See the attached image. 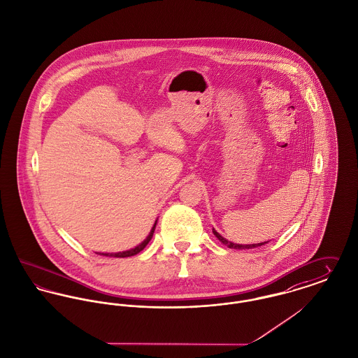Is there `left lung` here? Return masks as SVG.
Wrapping results in <instances>:
<instances>
[{"label": "left lung", "mask_w": 358, "mask_h": 358, "mask_svg": "<svg viewBox=\"0 0 358 358\" xmlns=\"http://www.w3.org/2000/svg\"><path fill=\"white\" fill-rule=\"evenodd\" d=\"M213 234H215V238H218L224 245H227L228 248H234V250H248V248H255V247H261L263 244L268 243V241H264V243H258V244H235L232 241H228L227 238H222L220 234H217L213 228Z\"/></svg>", "instance_id": "8db88e82"}]
</instances>
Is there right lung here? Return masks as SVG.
<instances>
[{"label":"right lung","instance_id":"obj_1","mask_svg":"<svg viewBox=\"0 0 358 358\" xmlns=\"http://www.w3.org/2000/svg\"><path fill=\"white\" fill-rule=\"evenodd\" d=\"M155 228H156V224L153 225V228H152V231H150V234L148 235V238L143 240V243L140 244V245H137V247H134V248H131V250H129V251H123V252H115V254H99V255H104V257H114V258H127V257H133V255H137L138 252H141L143 248L148 245V243L150 241V238L153 236V232H155Z\"/></svg>","mask_w":358,"mask_h":358}]
</instances>
